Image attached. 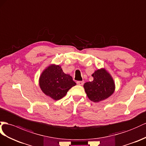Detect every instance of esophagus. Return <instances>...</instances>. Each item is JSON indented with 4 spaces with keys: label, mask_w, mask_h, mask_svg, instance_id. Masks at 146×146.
Wrapping results in <instances>:
<instances>
[{
    "label": "esophagus",
    "mask_w": 146,
    "mask_h": 146,
    "mask_svg": "<svg viewBox=\"0 0 146 146\" xmlns=\"http://www.w3.org/2000/svg\"><path fill=\"white\" fill-rule=\"evenodd\" d=\"M84 83V81H77V84H78V85H80V86L83 85Z\"/></svg>",
    "instance_id": "34e87169"
}]
</instances>
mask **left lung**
Returning <instances> with one entry per match:
<instances>
[{"instance_id": "8db88e82", "label": "left lung", "mask_w": 146, "mask_h": 146, "mask_svg": "<svg viewBox=\"0 0 146 146\" xmlns=\"http://www.w3.org/2000/svg\"><path fill=\"white\" fill-rule=\"evenodd\" d=\"M92 81L85 83L83 87L89 100L99 102L109 98L115 90V84L113 78L105 68L96 70L92 74Z\"/></svg>"}]
</instances>
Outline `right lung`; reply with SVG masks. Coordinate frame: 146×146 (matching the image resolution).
<instances>
[{"instance_id":"obj_1","label":"right lung","mask_w":146,"mask_h":146,"mask_svg":"<svg viewBox=\"0 0 146 146\" xmlns=\"http://www.w3.org/2000/svg\"><path fill=\"white\" fill-rule=\"evenodd\" d=\"M76 84L69 74L63 72L60 65L55 64L47 66L39 79L41 91L54 100L63 98L69 89Z\"/></svg>"}]
</instances>
